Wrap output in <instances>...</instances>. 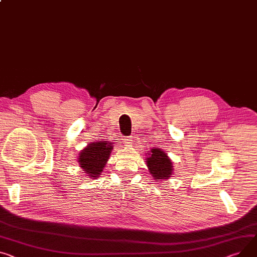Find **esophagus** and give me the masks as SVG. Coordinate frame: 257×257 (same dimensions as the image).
I'll list each match as a JSON object with an SVG mask.
<instances>
[{"label": "esophagus", "mask_w": 257, "mask_h": 257, "mask_svg": "<svg viewBox=\"0 0 257 257\" xmlns=\"http://www.w3.org/2000/svg\"><path fill=\"white\" fill-rule=\"evenodd\" d=\"M123 143H124L126 146H131V145H132V140H131L130 136H128V138H126V139L123 141Z\"/></svg>", "instance_id": "34e87169"}]
</instances>
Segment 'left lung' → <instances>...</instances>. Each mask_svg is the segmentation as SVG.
<instances>
[{
  "mask_svg": "<svg viewBox=\"0 0 257 257\" xmlns=\"http://www.w3.org/2000/svg\"><path fill=\"white\" fill-rule=\"evenodd\" d=\"M147 166L152 177L155 180H165L173 175V162L160 149H152L148 153Z\"/></svg>",
  "mask_w": 257,
  "mask_h": 257,
  "instance_id": "1",
  "label": "left lung"
}]
</instances>
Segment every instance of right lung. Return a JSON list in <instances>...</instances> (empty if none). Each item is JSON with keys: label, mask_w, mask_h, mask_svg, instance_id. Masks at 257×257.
<instances>
[{"label": "right lung", "mask_w": 257, "mask_h": 257, "mask_svg": "<svg viewBox=\"0 0 257 257\" xmlns=\"http://www.w3.org/2000/svg\"><path fill=\"white\" fill-rule=\"evenodd\" d=\"M112 151V144L108 142H96L90 144L79 153V166L84 174L91 179H96L103 172L109 155Z\"/></svg>", "instance_id": "1"}]
</instances>
